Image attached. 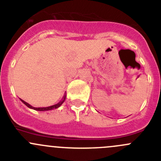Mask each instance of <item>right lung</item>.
<instances>
[{"mask_svg":"<svg viewBox=\"0 0 161 161\" xmlns=\"http://www.w3.org/2000/svg\"><path fill=\"white\" fill-rule=\"evenodd\" d=\"M65 98H66V95H64L63 99H62L60 102L57 103V104H54V105L49 106V107H46V108H34V107H33V106H31V104H28V103H26V101H23V100H22V99H20V100H21V101L23 103V104H26V105L27 106L28 108H30L34 109V110H37V111H49V110H52V109H54V108H57L60 107V106L63 104L64 101H65Z\"/></svg>","mask_w":161,"mask_h":161,"instance_id":"right-lung-1","label":"right lung"}]
</instances>
